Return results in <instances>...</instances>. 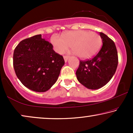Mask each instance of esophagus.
Returning a JSON list of instances; mask_svg holds the SVG:
<instances>
[{"label":"esophagus","instance_id":"34e87169","mask_svg":"<svg viewBox=\"0 0 133 133\" xmlns=\"http://www.w3.org/2000/svg\"><path fill=\"white\" fill-rule=\"evenodd\" d=\"M68 58H69V56H63V59H64V61H65V62H67Z\"/></svg>","mask_w":133,"mask_h":133}]
</instances>
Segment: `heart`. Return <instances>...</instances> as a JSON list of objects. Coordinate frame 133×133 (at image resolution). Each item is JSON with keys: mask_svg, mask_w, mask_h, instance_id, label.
<instances>
[{"mask_svg": "<svg viewBox=\"0 0 133 133\" xmlns=\"http://www.w3.org/2000/svg\"><path fill=\"white\" fill-rule=\"evenodd\" d=\"M51 41L57 53L63 54L71 46L74 53L81 59L93 57L99 51L102 45V39L99 34L86 30L65 32L62 38L53 35Z\"/></svg>", "mask_w": 133, "mask_h": 133, "instance_id": "obj_1", "label": "heart"}]
</instances>
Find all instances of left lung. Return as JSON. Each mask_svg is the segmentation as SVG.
I'll use <instances>...</instances> for the list:
<instances>
[{"label":"left lung","mask_w":133,"mask_h":133,"mask_svg":"<svg viewBox=\"0 0 133 133\" xmlns=\"http://www.w3.org/2000/svg\"><path fill=\"white\" fill-rule=\"evenodd\" d=\"M100 36L103 45L99 52L91 59L80 61L76 73L78 81L90 90L105 86L115 74L118 64L115 43L103 32Z\"/></svg>","instance_id":"8db88e82"}]
</instances>
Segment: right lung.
Instances as JSON below:
<instances>
[{
    "instance_id": "right-lung-1",
    "label": "right lung",
    "mask_w": 133,
    "mask_h": 133,
    "mask_svg": "<svg viewBox=\"0 0 133 133\" xmlns=\"http://www.w3.org/2000/svg\"><path fill=\"white\" fill-rule=\"evenodd\" d=\"M52 48L41 34L23 40L16 47L14 69L26 88L36 92H45L56 82L65 61Z\"/></svg>"
}]
</instances>
